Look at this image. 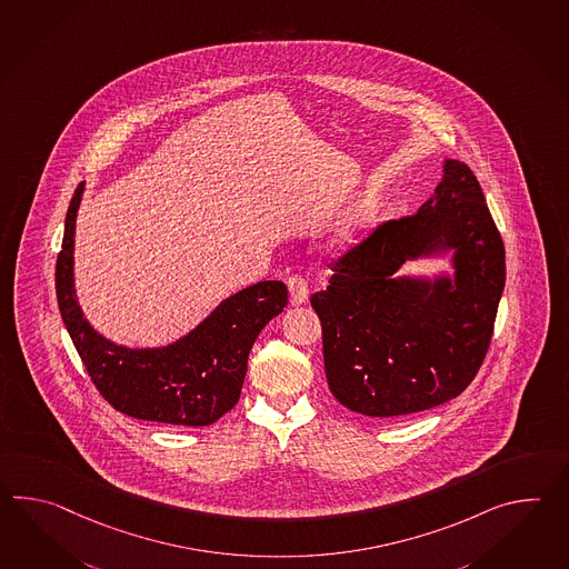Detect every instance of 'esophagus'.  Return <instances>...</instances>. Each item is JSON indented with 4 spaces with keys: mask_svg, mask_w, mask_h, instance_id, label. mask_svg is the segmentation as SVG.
Instances as JSON below:
<instances>
[{
    "mask_svg": "<svg viewBox=\"0 0 569 569\" xmlns=\"http://www.w3.org/2000/svg\"><path fill=\"white\" fill-rule=\"evenodd\" d=\"M288 290H290V302L293 306H302L308 302V281L302 276H291L288 279Z\"/></svg>",
    "mask_w": 569,
    "mask_h": 569,
    "instance_id": "1",
    "label": "esophagus"
}]
</instances>
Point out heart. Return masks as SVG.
I'll return each mask as SVG.
<instances>
[{
	"mask_svg": "<svg viewBox=\"0 0 569 569\" xmlns=\"http://www.w3.org/2000/svg\"><path fill=\"white\" fill-rule=\"evenodd\" d=\"M351 237H353V232H351V230H347V232H345V239H351Z\"/></svg>",
	"mask_w": 569,
	"mask_h": 569,
	"instance_id": "b5f03b06",
	"label": "heart"
}]
</instances>
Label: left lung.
Listing matches in <instances>:
<instances>
[{"instance_id": "1", "label": "left lung", "mask_w": 569, "mask_h": 569, "mask_svg": "<svg viewBox=\"0 0 569 569\" xmlns=\"http://www.w3.org/2000/svg\"><path fill=\"white\" fill-rule=\"evenodd\" d=\"M452 254L455 276L410 277L408 260ZM310 303L325 369L345 408L405 417L457 398L492 339L506 281L505 244L468 164L445 159L417 214L383 222L332 263Z\"/></svg>"}]
</instances>
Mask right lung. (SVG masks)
<instances>
[{"mask_svg": "<svg viewBox=\"0 0 569 569\" xmlns=\"http://www.w3.org/2000/svg\"><path fill=\"white\" fill-rule=\"evenodd\" d=\"M86 181L64 218L57 259V300L64 329L101 396L127 417L208 427L239 402L247 361L259 332L288 303L283 281H259L228 296L202 322L164 347L132 349L106 339L79 306L73 276L76 220Z\"/></svg>", "mask_w": 569, "mask_h": 569, "instance_id": "add662e5", "label": "right lung"}]
</instances>
